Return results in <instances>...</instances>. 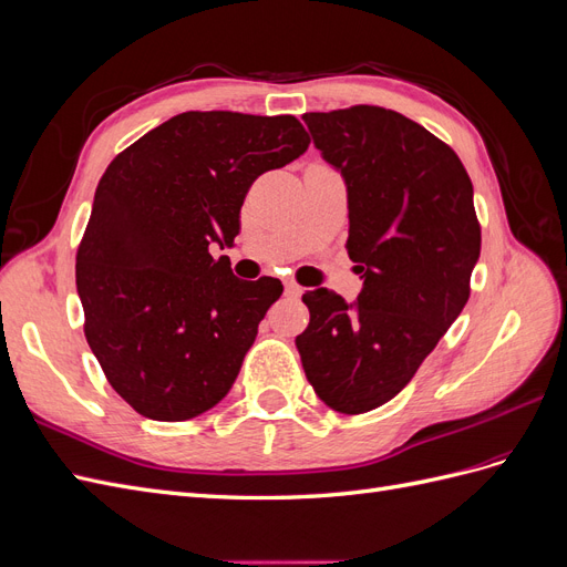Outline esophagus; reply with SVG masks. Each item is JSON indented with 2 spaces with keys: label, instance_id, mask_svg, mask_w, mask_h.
<instances>
[{
  "label": "esophagus",
  "instance_id": "esophagus-1",
  "mask_svg": "<svg viewBox=\"0 0 567 567\" xmlns=\"http://www.w3.org/2000/svg\"><path fill=\"white\" fill-rule=\"evenodd\" d=\"M302 293V288L296 281H286V296L290 298H298Z\"/></svg>",
  "mask_w": 567,
  "mask_h": 567
}]
</instances>
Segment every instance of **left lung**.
Listing matches in <instances>:
<instances>
[{
  "label": "left lung",
  "instance_id": "8db88e82",
  "mask_svg": "<svg viewBox=\"0 0 567 567\" xmlns=\"http://www.w3.org/2000/svg\"><path fill=\"white\" fill-rule=\"evenodd\" d=\"M315 146L348 182V255L364 288L348 305L307 290L296 338L307 381L340 414L390 402L447 333L480 257L473 184L452 146L398 111L305 113Z\"/></svg>",
  "mask_w": 567,
  "mask_h": 567
}]
</instances>
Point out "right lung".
I'll use <instances>...</instances> for the list:
<instances>
[{"label":"right lung","instance_id":"1","mask_svg":"<svg viewBox=\"0 0 567 567\" xmlns=\"http://www.w3.org/2000/svg\"><path fill=\"white\" fill-rule=\"evenodd\" d=\"M293 115L188 111L111 161L75 257L84 336L136 414L188 421L231 390L279 279H236L229 257L252 182L296 161Z\"/></svg>","mask_w":567,"mask_h":567}]
</instances>
